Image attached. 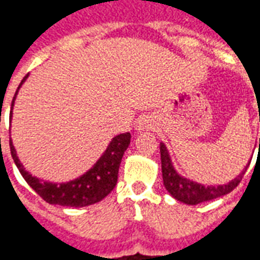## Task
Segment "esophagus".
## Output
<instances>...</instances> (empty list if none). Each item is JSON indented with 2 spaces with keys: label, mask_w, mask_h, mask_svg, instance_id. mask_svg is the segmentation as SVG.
Listing matches in <instances>:
<instances>
[{
  "label": "esophagus",
  "mask_w": 260,
  "mask_h": 260,
  "mask_svg": "<svg viewBox=\"0 0 260 260\" xmlns=\"http://www.w3.org/2000/svg\"><path fill=\"white\" fill-rule=\"evenodd\" d=\"M150 125H149V121L147 119H141L139 122H138V126H136V129L138 131H145L147 129Z\"/></svg>",
  "instance_id": "esophagus-1"
}]
</instances>
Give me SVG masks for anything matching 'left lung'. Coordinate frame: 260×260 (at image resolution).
I'll list each match as a JSON object with an SVG mask.
<instances>
[{"instance_id": "8db88e82", "label": "left lung", "mask_w": 260, "mask_h": 260, "mask_svg": "<svg viewBox=\"0 0 260 260\" xmlns=\"http://www.w3.org/2000/svg\"><path fill=\"white\" fill-rule=\"evenodd\" d=\"M160 154H161V173H163V182L166 189L169 191L170 195L173 196L174 199L182 202V203H186V205H198V203L213 201L216 198L227 195V193H230V192L234 189L235 186L240 184L241 180H242V175L245 174L246 171L245 169L237 178L230 181L229 184L217 186H205L202 185V184H198V182L188 180V178L181 177L175 171L174 166L171 163V158H170L169 150H167V147H166L164 143H160Z\"/></svg>"}]
</instances>
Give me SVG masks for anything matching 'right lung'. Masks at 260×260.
<instances>
[{
	"label": "right lung",
	"instance_id": "right-lung-1",
	"mask_svg": "<svg viewBox=\"0 0 260 260\" xmlns=\"http://www.w3.org/2000/svg\"><path fill=\"white\" fill-rule=\"evenodd\" d=\"M27 75L22 79L19 87L25 82ZM18 87V90H19ZM18 90L15 93L12 106H14L15 97L18 94ZM131 143V134L125 132L121 135H117L110 142V145L103 153V156L97 163L91 167L85 174L69 182L64 184H53L47 181H42L29 174L23 166L19 161L16 156L12 141H9V147H11V154L14 158L16 167L19 170L22 177L29 185L36 191L37 195H40L46 202L51 205H59V206L69 207H83L97 203L113 191L114 186L117 185L118 180V170L122 156L125 150L128 149Z\"/></svg>",
	"mask_w": 260,
	"mask_h": 260
}]
</instances>
